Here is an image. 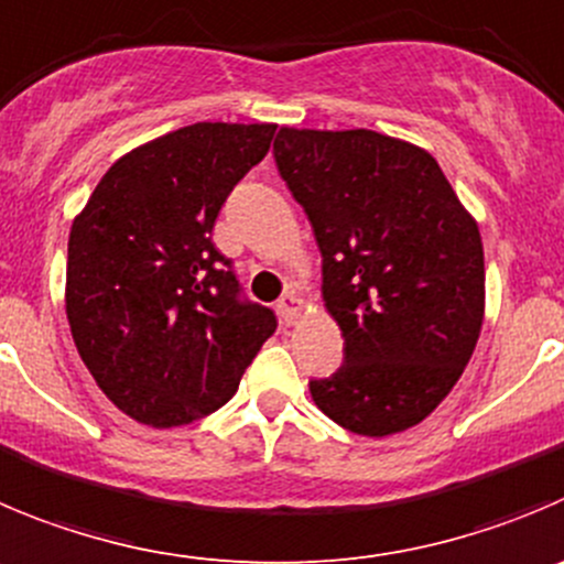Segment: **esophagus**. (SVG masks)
Wrapping results in <instances>:
<instances>
[{
  "label": "esophagus",
  "mask_w": 564,
  "mask_h": 564,
  "mask_svg": "<svg viewBox=\"0 0 564 564\" xmlns=\"http://www.w3.org/2000/svg\"><path fill=\"white\" fill-rule=\"evenodd\" d=\"M278 314L286 325H294L300 319V297L294 292H286L278 300Z\"/></svg>",
  "instance_id": "esophagus-1"
}]
</instances>
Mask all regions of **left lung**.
Segmentation results:
<instances>
[{"label":"left lung","mask_w":564,"mask_h":564,"mask_svg":"<svg viewBox=\"0 0 564 564\" xmlns=\"http://www.w3.org/2000/svg\"><path fill=\"white\" fill-rule=\"evenodd\" d=\"M275 166L323 252V297L345 361L308 381L334 423L389 436L459 381L484 319L478 225L420 147L376 130L281 128Z\"/></svg>","instance_id":"8db88e82"}]
</instances>
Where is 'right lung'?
<instances>
[{
    "label": "right lung",
    "mask_w": 564,
    "mask_h": 564,
    "mask_svg": "<svg viewBox=\"0 0 564 564\" xmlns=\"http://www.w3.org/2000/svg\"><path fill=\"white\" fill-rule=\"evenodd\" d=\"M275 124L197 122L105 172L68 234L66 314L77 354L116 406L155 429L234 398L275 334L210 234Z\"/></svg>",
    "instance_id": "1"
}]
</instances>
